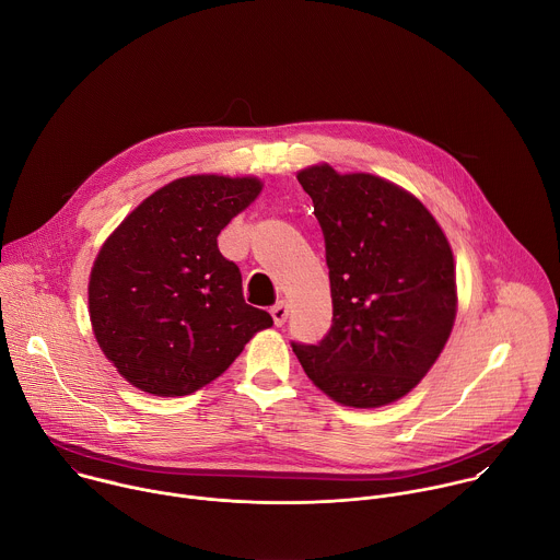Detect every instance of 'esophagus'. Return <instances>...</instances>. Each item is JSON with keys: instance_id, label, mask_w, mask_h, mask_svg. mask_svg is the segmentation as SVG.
Masks as SVG:
<instances>
[{"instance_id": "1", "label": "esophagus", "mask_w": 560, "mask_h": 560, "mask_svg": "<svg viewBox=\"0 0 560 560\" xmlns=\"http://www.w3.org/2000/svg\"><path fill=\"white\" fill-rule=\"evenodd\" d=\"M288 303L285 301H279L277 305H272L270 307V314H272V318H275V324L277 326H283L285 324V318H288Z\"/></svg>"}]
</instances>
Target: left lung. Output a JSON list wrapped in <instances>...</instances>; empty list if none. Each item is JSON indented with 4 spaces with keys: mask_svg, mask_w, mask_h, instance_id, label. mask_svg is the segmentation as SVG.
Segmentation results:
<instances>
[{
    "mask_svg": "<svg viewBox=\"0 0 560 560\" xmlns=\"http://www.w3.org/2000/svg\"><path fill=\"white\" fill-rule=\"evenodd\" d=\"M326 236L332 326L292 350L307 378L348 408H383L412 392L456 318V264L434 214L370 173L314 164L296 173Z\"/></svg>",
    "mask_w": 560,
    "mask_h": 560,
    "instance_id": "8db88e82",
    "label": "left lung"
}]
</instances>
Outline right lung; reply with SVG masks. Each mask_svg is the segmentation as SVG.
<instances>
[{
	"label": "right lung",
	"mask_w": 560,
	"mask_h": 560,
	"mask_svg": "<svg viewBox=\"0 0 560 560\" xmlns=\"http://www.w3.org/2000/svg\"><path fill=\"white\" fill-rule=\"evenodd\" d=\"M264 190L259 177L188 175L145 197L102 244L89 279L93 335L137 389L186 396L272 326L244 299L219 232Z\"/></svg>",
	"instance_id": "obj_1"
}]
</instances>
